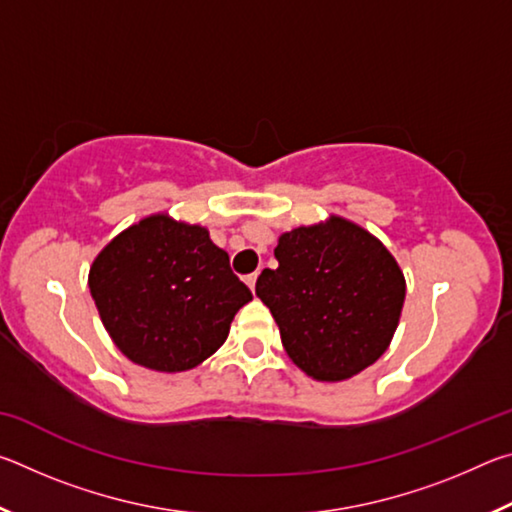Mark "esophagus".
I'll return each instance as SVG.
<instances>
[{
    "mask_svg": "<svg viewBox=\"0 0 512 512\" xmlns=\"http://www.w3.org/2000/svg\"><path fill=\"white\" fill-rule=\"evenodd\" d=\"M257 275H259L257 271H255V273H250V275H246V284H248V287L253 289V291H255V284H257Z\"/></svg>",
    "mask_w": 512,
    "mask_h": 512,
    "instance_id": "1",
    "label": "esophagus"
}]
</instances>
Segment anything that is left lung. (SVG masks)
<instances>
[{
  "mask_svg": "<svg viewBox=\"0 0 512 512\" xmlns=\"http://www.w3.org/2000/svg\"><path fill=\"white\" fill-rule=\"evenodd\" d=\"M277 268L255 293L271 309L282 345L309 377L341 381L372 366L400 323L406 282L377 237L341 216L284 232Z\"/></svg>",
  "mask_w": 512,
  "mask_h": 512,
  "instance_id": "left-lung-1",
  "label": "left lung"
}]
</instances>
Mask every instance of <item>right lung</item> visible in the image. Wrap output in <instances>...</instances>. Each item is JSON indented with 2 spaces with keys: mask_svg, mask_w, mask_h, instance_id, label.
I'll list each match as a JSON object with an SVG mask.
<instances>
[{
  "mask_svg": "<svg viewBox=\"0 0 512 512\" xmlns=\"http://www.w3.org/2000/svg\"><path fill=\"white\" fill-rule=\"evenodd\" d=\"M90 293L110 339L137 366L192 370L228 339L253 293L203 225L151 214L90 266Z\"/></svg>",
  "mask_w": 512,
  "mask_h": 512,
  "instance_id": "right-lung-1",
  "label": "right lung"
}]
</instances>
